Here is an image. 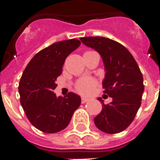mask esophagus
Returning <instances> with one entry per match:
<instances>
[{
	"mask_svg": "<svg viewBox=\"0 0 160 160\" xmlns=\"http://www.w3.org/2000/svg\"><path fill=\"white\" fill-rule=\"evenodd\" d=\"M88 101H89V99L87 98H81V103L82 104H85V103H87Z\"/></svg>",
	"mask_w": 160,
	"mask_h": 160,
	"instance_id": "esophagus-1",
	"label": "esophagus"
}]
</instances>
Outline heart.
I'll return each mask as SVG.
<instances>
[{"label": "heart", "mask_w": 160, "mask_h": 160, "mask_svg": "<svg viewBox=\"0 0 160 160\" xmlns=\"http://www.w3.org/2000/svg\"><path fill=\"white\" fill-rule=\"evenodd\" d=\"M96 86V81L92 78H83L78 81L76 90L84 95H89L93 92Z\"/></svg>", "instance_id": "1"}]
</instances>
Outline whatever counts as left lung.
Here are the masks:
<instances>
[{
    "mask_svg": "<svg viewBox=\"0 0 160 160\" xmlns=\"http://www.w3.org/2000/svg\"><path fill=\"white\" fill-rule=\"evenodd\" d=\"M80 41L100 54L106 72L104 93L113 99L104 104L98 98L103 109L94 123L104 133H120L134 121L141 104L144 85L140 68L131 53L117 41L104 37L81 38Z\"/></svg>",
    "mask_w": 160,
    "mask_h": 160,
    "instance_id": "left-lung-1",
    "label": "left lung"
}]
</instances>
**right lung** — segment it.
<instances>
[{
    "mask_svg": "<svg viewBox=\"0 0 160 160\" xmlns=\"http://www.w3.org/2000/svg\"><path fill=\"white\" fill-rule=\"evenodd\" d=\"M80 45L75 38L55 42L37 53L23 72L20 103L30 122L42 132L53 134L64 129L80 106L81 99L77 94L57 98L54 93L65 59Z\"/></svg>",
    "mask_w": 160,
    "mask_h": 160,
    "instance_id": "add662e5",
    "label": "right lung"
}]
</instances>
